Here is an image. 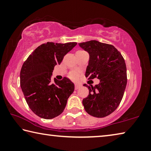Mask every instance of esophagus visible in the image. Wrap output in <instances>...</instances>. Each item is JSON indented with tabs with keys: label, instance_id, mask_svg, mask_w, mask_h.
<instances>
[{
	"label": "esophagus",
	"instance_id": "esophagus-1",
	"mask_svg": "<svg viewBox=\"0 0 151 151\" xmlns=\"http://www.w3.org/2000/svg\"><path fill=\"white\" fill-rule=\"evenodd\" d=\"M81 86H82V85H80V84H75V90H78V89L80 88Z\"/></svg>",
	"mask_w": 151,
	"mask_h": 151
}]
</instances>
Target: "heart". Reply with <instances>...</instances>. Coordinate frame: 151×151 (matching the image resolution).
<instances>
[{
    "label": "heart",
    "mask_w": 151,
    "mask_h": 151,
    "mask_svg": "<svg viewBox=\"0 0 151 151\" xmlns=\"http://www.w3.org/2000/svg\"><path fill=\"white\" fill-rule=\"evenodd\" d=\"M69 76H70V78L72 79H76L78 77V74L76 72H73L70 74Z\"/></svg>",
    "instance_id": "obj_1"
}]
</instances>
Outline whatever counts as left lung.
Returning a JSON list of instances; mask_svg holds the SVG:
<instances>
[{
	"instance_id": "1",
	"label": "left lung",
	"mask_w": 151,
	"mask_h": 151,
	"mask_svg": "<svg viewBox=\"0 0 151 151\" xmlns=\"http://www.w3.org/2000/svg\"><path fill=\"white\" fill-rule=\"evenodd\" d=\"M79 46L90 56L86 77L100 79L95 86L84 85L89 90L88 96L83 100L84 108L91 116L105 117L115 111L123 97L127 83L124 59L111 45L90 40Z\"/></svg>"
}]
</instances>
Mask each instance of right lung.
Masks as SVG:
<instances>
[{
	"instance_id": "1",
	"label": "right lung",
	"mask_w": 151,
	"mask_h": 151,
	"mask_svg": "<svg viewBox=\"0 0 151 151\" xmlns=\"http://www.w3.org/2000/svg\"><path fill=\"white\" fill-rule=\"evenodd\" d=\"M77 45L48 42L38 47L24 61L20 83L29 108L40 118L51 119L62 113L68 97L75 90L69 78L51 79L55 66Z\"/></svg>"
}]
</instances>
